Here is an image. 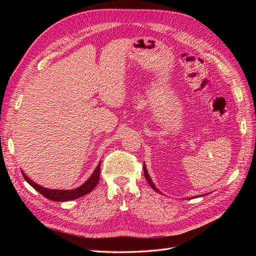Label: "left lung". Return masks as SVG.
Segmentation results:
<instances>
[{"label":"left lung","mask_w":256,"mask_h":256,"mask_svg":"<svg viewBox=\"0 0 256 256\" xmlns=\"http://www.w3.org/2000/svg\"><path fill=\"white\" fill-rule=\"evenodd\" d=\"M143 168H144V176H145V178H146V180H147V182L150 184V187L154 190V191H157L158 193H161L157 188H156V186H154V184L152 182V180H150V175H148V173H147V168H146V166H145V164H143ZM203 196H206V194H203Z\"/></svg>","instance_id":"8db88e82"}]
</instances>
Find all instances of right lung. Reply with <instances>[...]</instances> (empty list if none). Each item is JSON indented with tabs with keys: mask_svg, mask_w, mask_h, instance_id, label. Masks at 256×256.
<instances>
[{
	"mask_svg": "<svg viewBox=\"0 0 256 256\" xmlns=\"http://www.w3.org/2000/svg\"><path fill=\"white\" fill-rule=\"evenodd\" d=\"M99 174H100V162L94 170V172H92V174L90 175V177L83 184H81L80 187L72 190H58V189L56 190V189H47L44 187H42V186L35 184L33 180H30V178L22 172V175L24 177V180L32 186L35 190L42 193L44 198L54 200V202H66V200H76L85 194H88V193H90L92 189H94L96 187V184H98Z\"/></svg>",
	"mask_w": 256,
	"mask_h": 256,
	"instance_id": "right-lung-1",
	"label": "right lung"
}]
</instances>
